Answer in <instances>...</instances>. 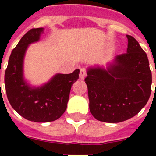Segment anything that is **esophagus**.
<instances>
[{"label":"esophagus","mask_w":156,"mask_h":156,"mask_svg":"<svg viewBox=\"0 0 156 156\" xmlns=\"http://www.w3.org/2000/svg\"><path fill=\"white\" fill-rule=\"evenodd\" d=\"M87 75V72L85 70V69H81L80 71V79L83 80L85 78Z\"/></svg>","instance_id":"esophagus-1"}]
</instances>
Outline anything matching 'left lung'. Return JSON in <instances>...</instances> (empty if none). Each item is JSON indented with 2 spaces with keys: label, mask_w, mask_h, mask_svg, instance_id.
I'll use <instances>...</instances> for the list:
<instances>
[{
  "label": "left lung",
  "mask_w": 156,
  "mask_h": 156,
  "mask_svg": "<svg viewBox=\"0 0 156 156\" xmlns=\"http://www.w3.org/2000/svg\"><path fill=\"white\" fill-rule=\"evenodd\" d=\"M126 53L117 55L107 69H87L85 78L89 108L95 119L120 122L137 115L151 92V73L148 56L137 40L126 35Z\"/></svg>",
  "instance_id": "8db88e82"
}]
</instances>
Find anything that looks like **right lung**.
Masks as SVG:
<instances>
[{
  "label": "right lung",
  "mask_w": 156,
  "mask_h": 156,
  "mask_svg": "<svg viewBox=\"0 0 156 156\" xmlns=\"http://www.w3.org/2000/svg\"><path fill=\"white\" fill-rule=\"evenodd\" d=\"M44 28L31 29L12 50L5 70L7 97L20 115L37 122H51L62 116L67 108L72 85L79 79L80 70L56 74L46 84L31 87L23 78V60L29 44L40 40Z\"/></svg>",
  "instance_id": "right-lung-1"
}]
</instances>
